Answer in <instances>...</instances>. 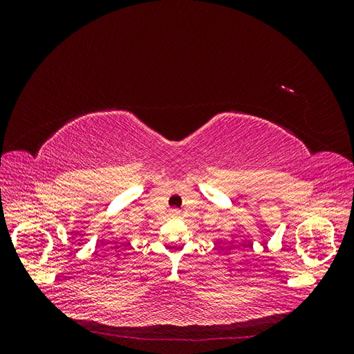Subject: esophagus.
<instances>
[{
  "label": "esophagus",
  "instance_id": "esophagus-1",
  "mask_svg": "<svg viewBox=\"0 0 354 354\" xmlns=\"http://www.w3.org/2000/svg\"><path fill=\"white\" fill-rule=\"evenodd\" d=\"M177 214H178V211H177V209H173V216H177Z\"/></svg>",
  "mask_w": 354,
  "mask_h": 354
}]
</instances>
